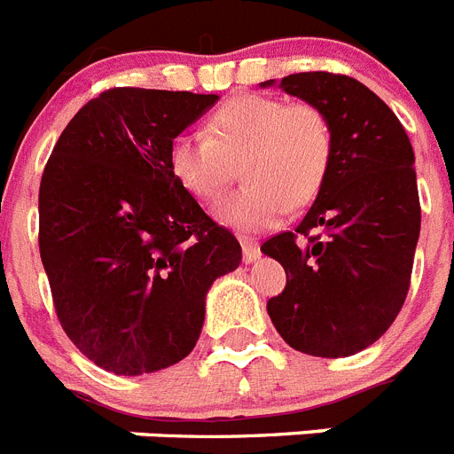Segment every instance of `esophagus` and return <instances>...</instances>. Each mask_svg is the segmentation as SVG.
Instances as JSON below:
<instances>
[{"mask_svg": "<svg viewBox=\"0 0 454 454\" xmlns=\"http://www.w3.org/2000/svg\"><path fill=\"white\" fill-rule=\"evenodd\" d=\"M239 245H242V256H245V262H254L258 256H261V247H258L256 239L239 238Z\"/></svg>", "mask_w": 454, "mask_h": 454, "instance_id": "esophagus-1", "label": "esophagus"}]
</instances>
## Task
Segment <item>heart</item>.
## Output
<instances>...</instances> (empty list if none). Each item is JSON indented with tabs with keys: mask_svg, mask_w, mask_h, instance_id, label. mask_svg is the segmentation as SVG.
Wrapping results in <instances>:
<instances>
[{
	"mask_svg": "<svg viewBox=\"0 0 454 454\" xmlns=\"http://www.w3.org/2000/svg\"><path fill=\"white\" fill-rule=\"evenodd\" d=\"M209 136L182 133L170 145V170L198 200H212L242 168V184L216 203L221 223L272 228L288 207L311 203L333 161V129L321 108L245 94L209 117Z\"/></svg>",
	"mask_w": 454,
	"mask_h": 454,
	"instance_id": "b5f03b06",
	"label": "heart"
}]
</instances>
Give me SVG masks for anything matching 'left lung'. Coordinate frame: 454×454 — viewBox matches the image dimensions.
<instances>
[{
	"mask_svg": "<svg viewBox=\"0 0 454 454\" xmlns=\"http://www.w3.org/2000/svg\"><path fill=\"white\" fill-rule=\"evenodd\" d=\"M279 87L323 110L333 161L298 228L261 247L286 270L268 314L291 348L348 357L386 333L409 293L420 235L413 147L397 115L356 78L309 71Z\"/></svg>",
	"mask_w": 454,
	"mask_h": 454,
	"instance_id": "1",
	"label": "left lung"
}]
</instances>
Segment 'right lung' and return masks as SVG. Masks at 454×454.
Listing matches in <instances>:
<instances>
[{
  "instance_id": "right-lung-1",
  "label": "right lung",
  "mask_w": 454,
  "mask_h": 454,
  "mask_svg": "<svg viewBox=\"0 0 454 454\" xmlns=\"http://www.w3.org/2000/svg\"><path fill=\"white\" fill-rule=\"evenodd\" d=\"M216 94L115 87L67 124L39 189V249L64 333L117 376L196 346L205 295L242 262L170 170V145Z\"/></svg>"
}]
</instances>
